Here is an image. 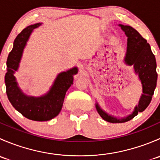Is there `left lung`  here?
Wrapping results in <instances>:
<instances>
[{"label":"left lung","mask_w":160,"mask_h":160,"mask_svg":"<svg viewBox=\"0 0 160 160\" xmlns=\"http://www.w3.org/2000/svg\"><path fill=\"white\" fill-rule=\"evenodd\" d=\"M127 36V50L125 63L133 66L134 72L141 81L142 93L138 104L134 108L132 114L124 118H118L108 114L96 103L98 114L104 121L111 123H122L133 118L138 112H142L149 106L156 89L157 82L156 62L149 43L135 28L129 25H118Z\"/></svg>","instance_id":"obj_1"}]
</instances>
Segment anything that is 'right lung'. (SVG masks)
Listing matches in <instances>:
<instances>
[{
	"label": "right lung",
	"instance_id": "1",
	"mask_svg": "<svg viewBox=\"0 0 160 160\" xmlns=\"http://www.w3.org/2000/svg\"><path fill=\"white\" fill-rule=\"evenodd\" d=\"M42 23L26 27L18 35L14 41L13 49L7 59V72L4 77L6 93L13 107L30 120L45 122L52 119L60 112L67 91L73 83V76L78 72L74 67L59 72L49 91L40 97L28 96L19 88L14 74L18 71L27 42L35 28Z\"/></svg>",
	"mask_w": 160,
	"mask_h": 160
}]
</instances>
